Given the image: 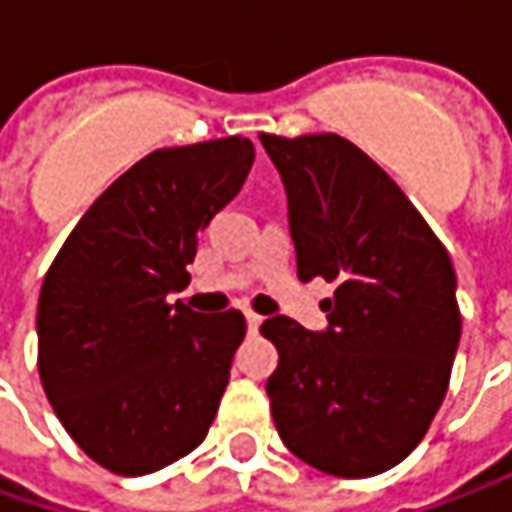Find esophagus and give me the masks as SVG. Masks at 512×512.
I'll return each instance as SVG.
<instances>
[{
	"label": "esophagus",
	"instance_id": "34e87169",
	"mask_svg": "<svg viewBox=\"0 0 512 512\" xmlns=\"http://www.w3.org/2000/svg\"><path fill=\"white\" fill-rule=\"evenodd\" d=\"M259 327H262V316H259V313H253V310H247V330H250V333H256Z\"/></svg>",
	"mask_w": 512,
	"mask_h": 512
}]
</instances>
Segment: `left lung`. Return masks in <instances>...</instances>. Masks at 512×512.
Masks as SVG:
<instances>
[{
	"mask_svg": "<svg viewBox=\"0 0 512 512\" xmlns=\"http://www.w3.org/2000/svg\"><path fill=\"white\" fill-rule=\"evenodd\" d=\"M282 173L299 279L336 282L325 333L273 316L267 379L285 447L367 479L407 459L439 413L462 336L447 247L364 150L336 133H259Z\"/></svg>",
	"mask_w": 512,
	"mask_h": 512,
	"instance_id": "obj_1",
	"label": "left lung"
}]
</instances>
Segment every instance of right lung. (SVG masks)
Listing matches in <instances>:
<instances>
[{"label":"right lung","instance_id":"obj_1","mask_svg":"<svg viewBox=\"0 0 512 512\" xmlns=\"http://www.w3.org/2000/svg\"><path fill=\"white\" fill-rule=\"evenodd\" d=\"M242 136L162 148L88 207L45 273L39 379L68 436L116 476H145L205 442L245 316L196 313L170 293L190 282L196 236L253 165Z\"/></svg>","mask_w":512,"mask_h":512}]
</instances>
